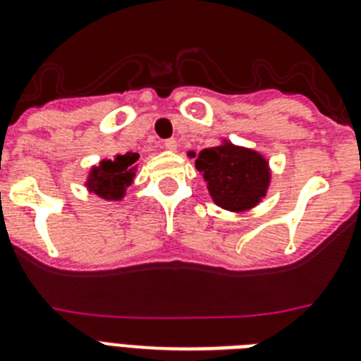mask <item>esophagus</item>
Returning <instances> with one entry per match:
<instances>
[{"mask_svg": "<svg viewBox=\"0 0 361 361\" xmlns=\"http://www.w3.org/2000/svg\"><path fill=\"white\" fill-rule=\"evenodd\" d=\"M163 147L172 152V150H176V148H178V141H176V139H165V141H163Z\"/></svg>", "mask_w": 361, "mask_h": 361, "instance_id": "1", "label": "esophagus"}]
</instances>
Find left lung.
I'll return each instance as SVG.
<instances>
[{
  "instance_id": "8db88e82",
  "label": "left lung",
  "mask_w": 361,
  "mask_h": 361,
  "mask_svg": "<svg viewBox=\"0 0 361 361\" xmlns=\"http://www.w3.org/2000/svg\"><path fill=\"white\" fill-rule=\"evenodd\" d=\"M196 157V171L207 181L214 204L227 211H247L266 196L269 185L268 161L255 150L224 143L204 148Z\"/></svg>"
}]
</instances>
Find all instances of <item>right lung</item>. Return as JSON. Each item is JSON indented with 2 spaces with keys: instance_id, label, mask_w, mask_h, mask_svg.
Returning a JSON list of instances; mask_svg holds the SVG:
<instances>
[{
  "instance_id": "obj_1",
  "label": "right lung",
  "mask_w": 361,
  "mask_h": 361,
  "mask_svg": "<svg viewBox=\"0 0 361 361\" xmlns=\"http://www.w3.org/2000/svg\"><path fill=\"white\" fill-rule=\"evenodd\" d=\"M139 154L126 152L114 159H102L90 171L86 185L90 192L104 200H121L135 176Z\"/></svg>"
}]
</instances>
